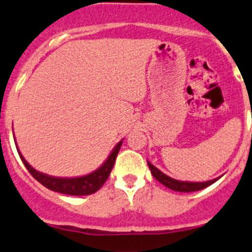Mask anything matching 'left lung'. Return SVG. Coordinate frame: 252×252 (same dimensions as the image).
Here are the masks:
<instances>
[{
    "instance_id": "left-lung-1",
    "label": "left lung",
    "mask_w": 252,
    "mask_h": 252,
    "mask_svg": "<svg viewBox=\"0 0 252 252\" xmlns=\"http://www.w3.org/2000/svg\"><path fill=\"white\" fill-rule=\"evenodd\" d=\"M149 168L151 171V175L156 178L160 183H162L163 186H166L167 188L172 189L176 192H194V191H201L203 188L208 187V186L213 185L216 181H218L220 177H217L214 180L206 181V182H188V181H178L175 178L170 177V176L165 175L163 172H161L158 167L153 165L151 162L148 161Z\"/></svg>"
}]
</instances>
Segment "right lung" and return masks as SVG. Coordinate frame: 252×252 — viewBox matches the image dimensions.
Here are the masks:
<instances>
[{
  "mask_svg": "<svg viewBox=\"0 0 252 252\" xmlns=\"http://www.w3.org/2000/svg\"><path fill=\"white\" fill-rule=\"evenodd\" d=\"M122 143H123V139L114 146L112 153L106 158V161L97 170L89 173V175L80 176V177H55V176H49L46 173L39 172L27 162L21 151L18 150V146H17V151H18L19 158L23 161L27 170L31 172V175L38 182L45 186L46 188L54 192H59V193L69 194V196H87V194H92L98 191L99 188L104 185L107 178L109 177V173H111L114 162H116L117 155H118Z\"/></svg>",
  "mask_w": 252,
  "mask_h": 252,
  "instance_id": "add662e5",
  "label": "right lung"
}]
</instances>
